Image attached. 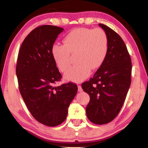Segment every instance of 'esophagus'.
I'll return each mask as SVG.
<instances>
[{"label":"esophagus","mask_w":148,"mask_h":148,"mask_svg":"<svg viewBox=\"0 0 148 148\" xmlns=\"http://www.w3.org/2000/svg\"><path fill=\"white\" fill-rule=\"evenodd\" d=\"M77 88H78V89H77V90H78L79 92H82V91H83V89H82V87L81 86H80V85H79V86H77Z\"/></svg>","instance_id":"esophagus-1"}]
</instances>
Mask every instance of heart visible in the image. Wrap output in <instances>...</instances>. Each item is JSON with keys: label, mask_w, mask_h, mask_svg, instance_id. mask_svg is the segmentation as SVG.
Listing matches in <instances>:
<instances>
[{"label": "heart", "mask_w": 148, "mask_h": 148, "mask_svg": "<svg viewBox=\"0 0 148 148\" xmlns=\"http://www.w3.org/2000/svg\"><path fill=\"white\" fill-rule=\"evenodd\" d=\"M108 41L103 30L99 28H77L72 30L63 39V45L56 44L51 54L56 66L65 72L71 64V55L76 54L75 62L64 74L65 79L76 83L84 81L91 70L99 69L106 59Z\"/></svg>", "instance_id": "b5f03b06"}]
</instances>
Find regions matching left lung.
Listing matches in <instances>:
<instances>
[{"mask_svg": "<svg viewBox=\"0 0 148 148\" xmlns=\"http://www.w3.org/2000/svg\"><path fill=\"white\" fill-rule=\"evenodd\" d=\"M108 41V49L103 64L88 82L82 84L90 101L86 114L90 121L97 125L111 122L123 105L131 86L132 63L127 46L121 36L104 24Z\"/></svg>", "mask_w": 148, "mask_h": 148, "instance_id": "obj_1", "label": "left lung"}]
</instances>
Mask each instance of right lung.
I'll list each match as a JSON object with an SVG mask.
<instances>
[{
    "label": "right lung",
    "instance_id": "1",
    "mask_svg": "<svg viewBox=\"0 0 148 148\" xmlns=\"http://www.w3.org/2000/svg\"><path fill=\"white\" fill-rule=\"evenodd\" d=\"M63 29L41 25L32 30L22 43L16 65L19 89L34 118L49 127L61 124L77 91L72 82L55 87L62 75L51 54V47Z\"/></svg>",
    "mask_w": 148,
    "mask_h": 148
}]
</instances>
